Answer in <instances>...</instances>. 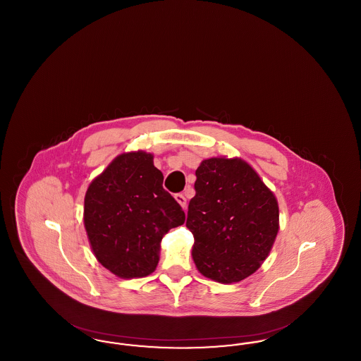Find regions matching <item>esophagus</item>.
Segmentation results:
<instances>
[{
	"label": "esophagus",
	"mask_w": 361,
	"mask_h": 361,
	"mask_svg": "<svg viewBox=\"0 0 361 361\" xmlns=\"http://www.w3.org/2000/svg\"><path fill=\"white\" fill-rule=\"evenodd\" d=\"M174 199L177 200V203L183 207V208H187V197H185L183 193H177V195L174 196Z\"/></svg>",
	"instance_id": "esophagus-1"
}]
</instances>
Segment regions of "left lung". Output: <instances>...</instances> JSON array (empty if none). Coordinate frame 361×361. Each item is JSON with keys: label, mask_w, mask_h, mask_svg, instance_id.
Here are the masks:
<instances>
[{"label": "left lung", "mask_w": 361, "mask_h": 361, "mask_svg": "<svg viewBox=\"0 0 361 361\" xmlns=\"http://www.w3.org/2000/svg\"><path fill=\"white\" fill-rule=\"evenodd\" d=\"M188 206L192 258L208 279L231 284L253 275L279 233L276 196L242 158L212 157L196 171Z\"/></svg>", "instance_id": "left-lung-1"}]
</instances>
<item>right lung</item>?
<instances>
[{"label": "right lung", "mask_w": 361, "mask_h": 361, "mask_svg": "<svg viewBox=\"0 0 361 361\" xmlns=\"http://www.w3.org/2000/svg\"><path fill=\"white\" fill-rule=\"evenodd\" d=\"M153 159L142 150L118 155L86 190L84 224L92 252L121 279L153 274L164 235L185 222Z\"/></svg>", "instance_id": "1"}]
</instances>
